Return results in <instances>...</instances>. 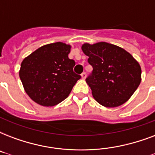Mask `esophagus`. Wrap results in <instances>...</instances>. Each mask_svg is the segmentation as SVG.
<instances>
[{
    "mask_svg": "<svg viewBox=\"0 0 155 155\" xmlns=\"http://www.w3.org/2000/svg\"><path fill=\"white\" fill-rule=\"evenodd\" d=\"M81 77H82L83 80H84L85 78H86V72H85V71H84V72L81 74Z\"/></svg>",
    "mask_w": 155,
    "mask_h": 155,
    "instance_id": "obj_1",
    "label": "esophagus"
}]
</instances>
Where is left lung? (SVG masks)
Listing matches in <instances>:
<instances>
[{"label":"left lung","instance_id":"obj_1","mask_svg":"<svg viewBox=\"0 0 155 155\" xmlns=\"http://www.w3.org/2000/svg\"><path fill=\"white\" fill-rule=\"evenodd\" d=\"M82 50L93 68L86 82L95 100L108 108L127 101L141 83L139 63L129 52L107 42L85 43Z\"/></svg>","mask_w":155,"mask_h":155}]
</instances>
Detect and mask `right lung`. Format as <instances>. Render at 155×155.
<instances>
[{
  "instance_id": "1",
  "label": "right lung",
  "mask_w": 155,
  "mask_h": 155,
  "mask_svg": "<svg viewBox=\"0 0 155 155\" xmlns=\"http://www.w3.org/2000/svg\"><path fill=\"white\" fill-rule=\"evenodd\" d=\"M71 46L54 42L42 46L24 58L19 76L28 96L43 106H54L69 96L81 76L68 58Z\"/></svg>"
}]
</instances>
